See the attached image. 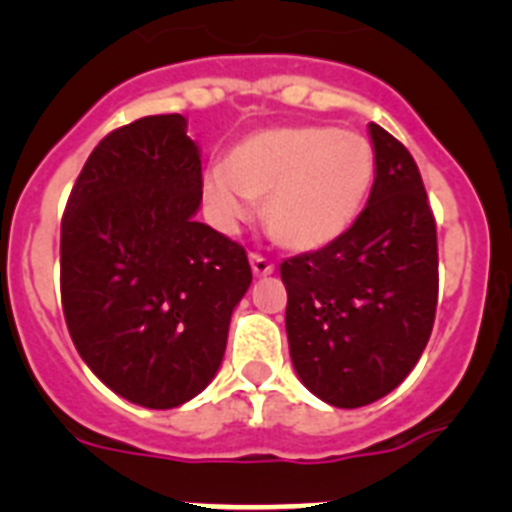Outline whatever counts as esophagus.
Listing matches in <instances>:
<instances>
[{"label": "esophagus", "mask_w": 512, "mask_h": 512, "mask_svg": "<svg viewBox=\"0 0 512 512\" xmlns=\"http://www.w3.org/2000/svg\"><path fill=\"white\" fill-rule=\"evenodd\" d=\"M251 269L256 277H269V274H274V264L266 256H261V253H251Z\"/></svg>", "instance_id": "esophagus-1"}]
</instances>
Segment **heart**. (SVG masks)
Here are the masks:
<instances>
[{
  "mask_svg": "<svg viewBox=\"0 0 512 512\" xmlns=\"http://www.w3.org/2000/svg\"><path fill=\"white\" fill-rule=\"evenodd\" d=\"M374 182V148L359 133L292 125L256 133L205 174L202 192L225 225L264 202L266 230L289 251H318L356 223Z\"/></svg>",
  "mask_w": 512,
  "mask_h": 512,
  "instance_id": "heart-1",
  "label": "heart"
}]
</instances>
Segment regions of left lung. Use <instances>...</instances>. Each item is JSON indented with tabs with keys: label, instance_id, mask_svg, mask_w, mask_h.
<instances>
[{
	"label": "left lung",
	"instance_id": "left-lung-1",
	"mask_svg": "<svg viewBox=\"0 0 512 512\" xmlns=\"http://www.w3.org/2000/svg\"><path fill=\"white\" fill-rule=\"evenodd\" d=\"M369 135L377 174L356 223L279 266L295 372L333 408H361L395 390L436 320V220L418 164L377 122Z\"/></svg>",
	"mask_w": 512,
	"mask_h": 512
}]
</instances>
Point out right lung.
Returning a JSON list of instances; mask_svg holds the SVG:
<instances>
[{
  "instance_id": "obj_1",
  "label": "right lung",
  "mask_w": 512,
  "mask_h": 512,
  "mask_svg": "<svg viewBox=\"0 0 512 512\" xmlns=\"http://www.w3.org/2000/svg\"><path fill=\"white\" fill-rule=\"evenodd\" d=\"M200 148L182 115L104 135L61 220L71 341L112 392L151 410L200 395L251 287L246 248L197 223Z\"/></svg>"
}]
</instances>
